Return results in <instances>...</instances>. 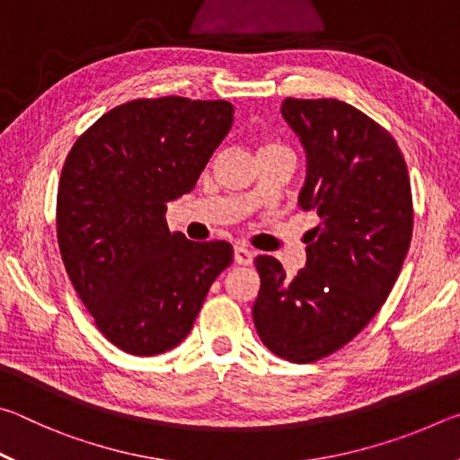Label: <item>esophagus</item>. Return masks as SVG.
I'll return each mask as SVG.
<instances>
[{"instance_id":"esophagus-1","label":"esophagus","mask_w":460,"mask_h":460,"mask_svg":"<svg viewBox=\"0 0 460 460\" xmlns=\"http://www.w3.org/2000/svg\"><path fill=\"white\" fill-rule=\"evenodd\" d=\"M233 258H235V263H239V266H252L253 263V253L249 252L247 247L241 245L235 247V255H233Z\"/></svg>"}]
</instances>
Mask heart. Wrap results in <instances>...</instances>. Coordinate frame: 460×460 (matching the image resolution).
<instances>
[{"label":"heart","instance_id":"obj_1","mask_svg":"<svg viewBox=\"0 0 460 460\" xmlns=\"http://www.w3.org/2000/svg\"><path fill=\"white\" fill-rule=\"evenodd\" d=\"M263 147H268V146H263Z\"/></svg>","mask_w":460,"mask_h":460}]
</instances>
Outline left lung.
I'll return each instance as SVG.
<instances>
[{
  "mask_svg": "<svg viewBox=\"0 0 460 460\" xmlns=\"http://www.w3.org/2000/svg\"><path fill=\"white\" fill-rule=\"evenodd\" d=\"M282 115L306 152L298 205L318 215L306 266L294 278L258 255L253 323L263 345L313 363L359 334L406 260L414 208L406 162L389 131L337 99H292Z\"/></svg>",
  "mask_w": 460,
  "mask_h": 460,
  "instance_id": "1",
  "label": "left lung"
}]
</instances>
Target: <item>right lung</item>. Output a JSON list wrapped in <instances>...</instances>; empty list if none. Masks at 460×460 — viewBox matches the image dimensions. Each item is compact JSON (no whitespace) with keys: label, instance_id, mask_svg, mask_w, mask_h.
Returning <instances> with one entry per match:
<instances>
[{"label":"right lung","instance_id":"1","mask_svg":"<svg viewBox=\"0 0 460 460\" xmlns=\"http://www.w3.org/2000/svg\"><path fill=\"white\" fill-rule=\"evenodd\" d=\"M233 126L227 101L136 99L76 139L62 166L57 237L97 329L129 355L166 353L190 332L227 241L170 233L166 205L190 192Z\"/></svg>","mask_w":460,"mask_h":460}]
</instances>
